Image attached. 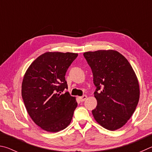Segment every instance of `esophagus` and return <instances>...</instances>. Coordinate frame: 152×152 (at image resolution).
I'll use <instances>...</instances> for the list:
<instances>
[{
    "mask_svg": "<svg viewBox=\"0 0 152 152\" xmlns=\"http://www.w3.org/2000/svg\"><path fill=\"white\" fill-rule=\"evenodd\" d=\"M86 99H87V96H86V95H83V96L79 97V99H80V101H81V102H84V101L86 100Z\"/></svg>",
    "mask_w": 152,
    "mask_h": 152,
    "instance_id": "1",
    "label": "esophagus"
}]
</instances>
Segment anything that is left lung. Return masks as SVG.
<instances>
[{
  "label": "left lung",
  "instance_id": "obj_1",
  "mask_svg": "<svg viewBox=\"0 0 152 152\" xmlns=\"http://www.w3.org/2000/svg\"><path fill=\"white\" fill-rule=\"evenodd\" d=\"M90 66L97 105L94 118L104 128H121L131 118L140 99V86L132 66L126 57L113 50L83 53Z\"/></svg>",
  "mask_w": 152,
  "mask_h": 152
}]
</instances>
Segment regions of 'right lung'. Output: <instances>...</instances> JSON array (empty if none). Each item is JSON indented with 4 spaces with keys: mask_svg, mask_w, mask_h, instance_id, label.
Returning <instances> with one entry per match:
<instances>
[{
    "mask_svg": "<svg viewBox=\"0 0 152 152\" xmlns=\"http://www.w3.org/2000/svg\"><path fill=\"white\" fill-rule=\"evenodd\" d=\"M77 53L47 52L29 66L22 83V97L33 121L42 129L57 132L71 123L77 103L68 89L65 74Z\"/></svg>",
    "mask_w": 152,
    "mask_h": 152,
    "instance_id": "obj_1",
    "label": "right lung"
}]
</instances>
